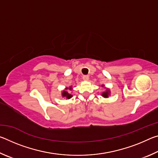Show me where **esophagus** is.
<instances>
[{
  "instance_id": "34e87169",
  "label": "esophagus",
  "mask_w": 158,
  "mask_h": 158,
  "mask_svg": "<svg viewBox=\"0 0 158 158\" xmlns=\"http://www.w3.org/2000/svg\"><path fill=\"white\" fill-rule=\"evenodd\" d=\"M89 76H88V75H84V76H83V79H84V81H88V80H89Z\"/></svg>"
}]
</instances>
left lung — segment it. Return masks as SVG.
Returning <instances> with one entry per match:
<instances>
[{"label":"left lung","mask_w":158,"mask_h":158,"mask_svg":"<svg viewBox=\"0 0 158 158\" xmlns=\"http://www.w3.org/2000/svg\"><path fill=\"white\" fill-rule=\"evenodd\" d=\"M102 87H103L104 89H105V91H103L102 93V96L103 98H108L109 96L111 94V90H109V89H107V88H106L105 86V85H102Z\"/></svg>","instance_id":"8db88e82"}]
</instances>
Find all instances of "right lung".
Returning <instances> with one entry per match:
<instances>
[{"label": "right lung", "instance_id": "1", "mask_svg": "<svg viewBox=\"0 0 158 158\" xmlns=\"http://www.w3.org/2000/svg\"><path fill=\"white\" fill-rule=\"evenodd\" d=\"M73 85H70V86L69 87H66L65 89L62 90V92H61V96H62V98H65L66 100H69V99L73 98V95H72L71 93H69L68 90H68L69 91H71V90H73Z\"/></svg>", "mask_w": 158, "mask_h": 158}]
</instances>
